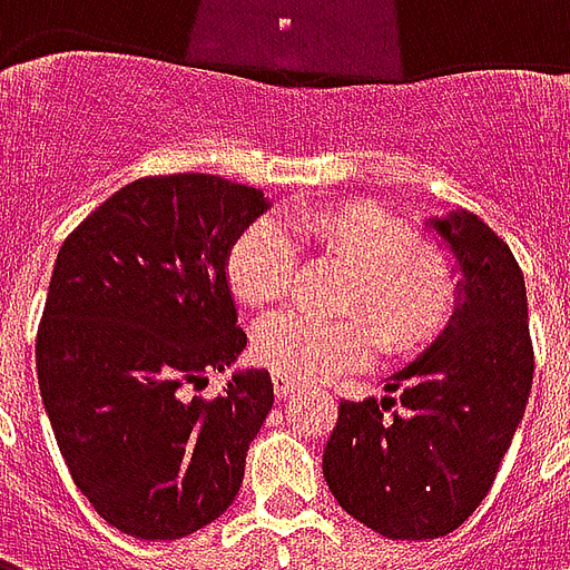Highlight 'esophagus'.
<instances>
[{
	"label": "esophagus",
	"instance_id": "obj_1",
	"mask_svg": "<svg viewBox=\"0 0 570 570\" xmlns=\"http://www.w3.org/2000/svg\"><path fill=\"white\" fill-rule=\"evenodd\" d=\"M298 391V382H293V379H286V375H277L274 372V394H277V400H286L289 394H296Z\"/></svg>",
	"mask_w": 570,
	"mask_h": 570
}]
</instances>
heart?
Wrapping results in <instances>:
<instances>
[{
    "label": "heart",
    "mask_w": 570,
    "mask_h": 570,
    "mask_svg": "<svg viewBox=\"0 0 570 570\" xmlns=\"http://www.w3.org/2000/svg\"><path fill=\"white\" fill-rule=\"evenodd\" d=\"M286 232L351 268L338 311L354 317L265 321L253 335V360L265 370L308 382L370 360L372 338L384 357H409L445 330L458 296L452 262L412 247L409 225L370 200L298 207L281 223L249 225L228 253V284L249 308H274L293 284L296 249Z\"/></svg>",
    "instance_id": "b5f03b06"
}]
</instances>
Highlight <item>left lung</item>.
Returning <instances> with one entry per match:
<instances>
[{
	"label": "left lung",
	"instance_id": "obj_1",
	"mask_svg": "<svg viewBox=\"0 0 570 570\" xmlns=\"http://www.w3.org/2000/svg\"><path fill=\"white\" fill-rule=\"evenodd\" d=\"M424 225L458 274L452 317L387 379L396 400L338 406L323 452L342 510L391 540H433L464 525L498 476L534 375L525 277L510 247L476 213L449 210Z\"/></svg>",
	"mask_w": 570,
	"mask_h": 570
}]
</instances>
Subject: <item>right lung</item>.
<instances>
[{"label":"right lung","instance_id":"1","mask_svg":"<svg viewBox=\"0 0 570 570\" xmlns=\"http://www.w3.org/2000/svg\"><path fill=\"white\" fill-rule=\"evenodd\" d=\"M272 204L223 176H146L63 240L36 370L72 482L109 525L179 540L223 515L274 403L272 375L235 370L216 400L188 396L247 347L228 253Z\"/></svg>","mask_w":570,"mask_h":570}]
</instances>
